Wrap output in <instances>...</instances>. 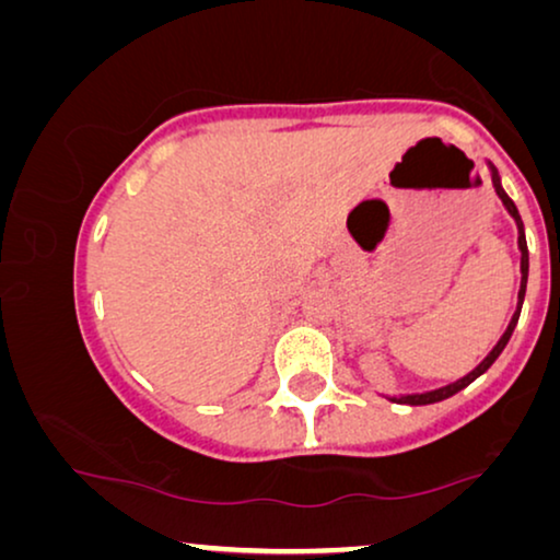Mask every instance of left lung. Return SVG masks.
Returning <instances> with one entry per match:
<instances>
[{
    "label": "left lung",
    "mask_w": 560,
    "mask_h": 560,
    "mask_svg": "<svg viewBox=\"0 0 560 560\" xmlns=\"http://www.w3.org/2000/svg\"><path fill=\"white\" fill-rule=\"evenodd\" d=\"M490 170H492V185H494V192H498V198L502 200V205H505L508 212H510V215H513L515 225H517L520 273H523V277H520V291H517V310H515V314H513V319H510V325H508V329H505V335L500 337V342L494 345V348L490 350V355H487L482 362H479V365H477L475 370H471V373H467V375H464V377H459V381H454V383L444 385V388L427 390V393H411V396H400V398H390V400H396V404H408V406H427V404H436V400H444V398H448V396H454V393H459L462 388H467V385H469L471 381H477V377L482 375L485 370L490 368L492 362L500 358V352L505 350V345H508V340H510V335H513V329H515V325H517V319H520V310H523L525 287H527V243H525V228H523V220H520V212H517V208H515V202L508 198V192H505V190H502V183H500V175H498V170H494L492 164H490Z\"/></svg>",
    "instance_id": "1"
}]
</instances>
